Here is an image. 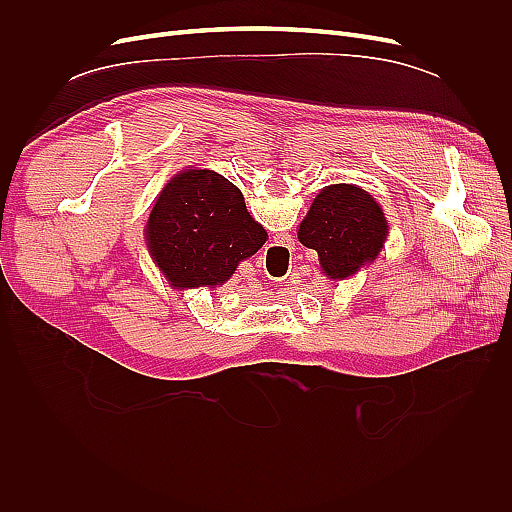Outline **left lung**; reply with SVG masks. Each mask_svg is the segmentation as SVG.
Segmentation results:
<instances>
[{"mask_svg":"<svg viewBox=\"0 0 512 512\" xmlns=\"http://www.w3.org/2000/svg\"><path fill=\"white\" fill-rule=\"evenodd\" d=\"M389 222L376 198L359 185H327L299 226V241L318 252L322 273L346 280L382 252Z\"/></svg>","mask_w":512,"mask_h":512,"instance_id":"8db88e82","label":"left lung"}]
</instances>
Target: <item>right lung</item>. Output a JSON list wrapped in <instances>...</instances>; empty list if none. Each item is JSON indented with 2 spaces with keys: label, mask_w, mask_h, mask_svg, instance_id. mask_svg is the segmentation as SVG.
I'll list each match as a JSON object with an SVG mask.
<instances>
[{
  "label": "right lung",
  "mask_w": 512,
  "mask_h": 512,
  "mask_svg": "<svg viewBox=\"0 0 512 512\" xmlns=\"http://www.w3.org/2000/svg\"><path fill=\"white\" fill-rule=\"evenodd\" d=\"M145 241L170 286L215 288L265 245L267 232L247 213L235 183L207 168H185L158 194Z\"/></svg>",
  "instance_id": "1"
}]
</instances>
